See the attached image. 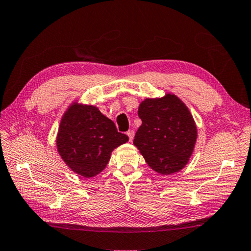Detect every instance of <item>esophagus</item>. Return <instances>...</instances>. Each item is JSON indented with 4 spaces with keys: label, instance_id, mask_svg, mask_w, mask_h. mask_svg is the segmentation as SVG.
<instances>
[{
    "label": "esophagus",
    "instance_id": "esophagus-1",
    "mask_svg": "<svg viewBox=\"0 0 251 251\" xmlns=\"http://www.w3.org/2000/svg\"><path fill=\"white\" fill-rule=\"evenodd\" d=\"M126 135L129 136V140H130V142L133 140V138H134V131L133 130H129L126 132Z\"/></svg>",
    "mask_w": 251,
    "mask_h": 251
}]
</instances>
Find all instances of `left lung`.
I'll return each mask as SVG.
<instances>
[{"label":"left lung","mask_w":251,"mask_h":251,"mask_svg":"<svg viewBox=\"0 0 251 251\" xmlns=\"http://www.w3.org/2000/svg\"><path fill=\"white\" fill-rule=\"evenodd\" d=\"M142 125L133 144L156 173L172 175L188 164L195 150L198 129L189 108L172 93L145 98L139 106Z\"/></svg>","instance_id":"8db88e82"}]
</instances>
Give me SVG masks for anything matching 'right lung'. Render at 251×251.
<instances>
[{
	"label": "right lung",
	"mask_w": 251,
	"mask_h": 251,
	"mask_svg": "<svg viewBox=\"0 0 251 251\" xmlns=\"http://www.w3.org/2000/svg\"><path fill=\"white\" fill-rule=\"evenodd\" d=\"M129 141L96 106L73 101L61 118L56 151L73 173L92 178L101 173L112 151Z\"/></svg>",
	"instance_id": "add662e5"
}]
</instances>
